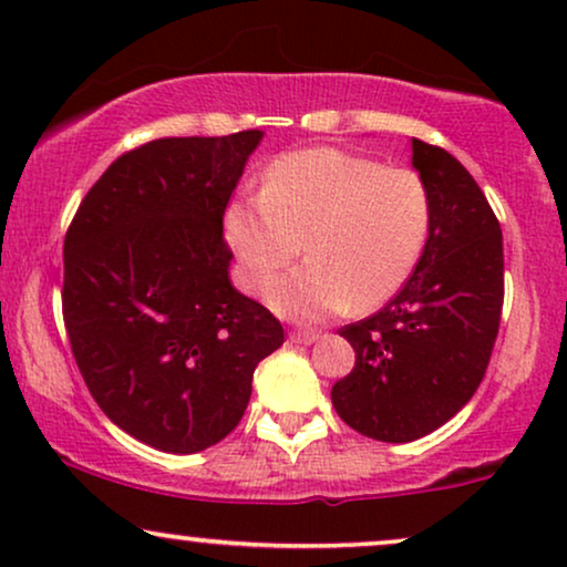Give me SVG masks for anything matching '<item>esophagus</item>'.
I'll use <instances>...</instances> for the list:
<instances>
[{"label":"esophagus","mask_w":567,"mask_h":567,"mask_svg":"<svg viewBox=\"0 0 567 567\" xmlns=\"http://www.w3.org/2000/svg\"><path fill=\"white\" fill-rule=\"evenodd\" d=\"M317 338H320V336H317L315 330H293V332H289L291 343H301V346H312Z\"/></svg>","instance_id":"obj_1"}]
</instances>
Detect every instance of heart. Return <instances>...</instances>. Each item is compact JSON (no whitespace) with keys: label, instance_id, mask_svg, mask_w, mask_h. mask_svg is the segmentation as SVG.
<instances>
[{"label":"heart","instance_id":"1","mask_svg":"<svg viewBox=\"0 0 567 567\" xmlns=\"http://www.w3.org/2000/svg\"><path fill=\"white\" fill-rule=\"evenodd\" d=\"M224 229L250 291H266L301 252L305 266L268 293L278 315L320 322L377 309L402 289L431 229V198L413 169L332 146L284 154L260 193L229 200Z\"/></svg>","mask_w":567,"mask_h":567}]
</instances>
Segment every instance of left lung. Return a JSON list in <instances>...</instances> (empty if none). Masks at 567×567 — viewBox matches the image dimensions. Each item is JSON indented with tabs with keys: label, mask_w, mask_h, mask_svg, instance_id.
I'll return each instance as SVG.
<instances>
[{
	"label": "left lung",
	"mask_w": 567,
	"mask_h": 567,
	"mask_svg": "<svg viewBox=\"0 0 567 567\" xmlns=\"http://www.w3.org/2000/svg\"><path fill=\"white\" fill-rule=\"evenodd\" d=\"M431 229L390 305L340 330L355 367L332 386L338 415L363 436L405 444L436 431L483 382L503 309V235L462 162L413 138Z\"/></svg>",
	"instance_id": "left-lung-1"
}]
</instances>
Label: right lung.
Returning a JSON list of instances; mask_svg holds the SVG:
<instances>
[{"mask_svg":"<svg viewBox=\"0 0 567 567\" xmlns=\"http://www.w3.org/2000/svg\"><path fill=\"white\" fill-rule=\"evenodd\" d=\"M262 131L154 138L105 169L64 239V324L100 410L196 454L237 429L284 328L229 281L224 212Z\"/></svg>","mask_w":567,"mask_h":567,"instance_id":"obj_1","label":"right lung"}]
</instances>
